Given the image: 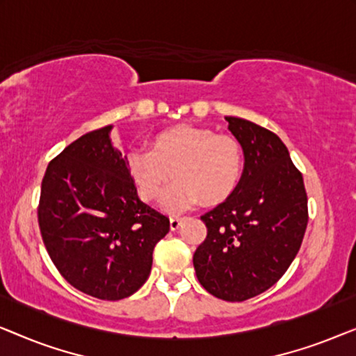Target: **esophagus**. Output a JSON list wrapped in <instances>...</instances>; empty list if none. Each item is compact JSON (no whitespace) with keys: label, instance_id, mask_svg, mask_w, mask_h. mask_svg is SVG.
Returning <instances> with one entry per match:
<instances>
[{"label":"esophagus","instance_id":"esophagus-1","mask_svg":"<svg viewBox=\"0 0 356 356\" xmlns=\"http://www.w3.org/2000/svg\"><path fill=\"white\" fill-rule=\"evenodd\" d=\"M179 225H181V217L173 216L170 218V228H172V230H178Z\"/></svg>","mask_w":356,"mask_h":356}]
</instances>
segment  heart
Here are the masks:
<instances>
[{"label": "heart", "mask_w": 356, "mask_h": 356, "mask_svg": "<svg viewBox=\"0 0 356 356\" xmlns=\"http://www.w3.org/2000/svg\"><path fill=\"white\" fill-rule=\"evenodd\" d=\"M126 168L147 202L162 196L175 173L178 179L165 191L162 204L178 212L197 201L206 206L225 201L241 181L245 154L230 134L181 124L155 134L150 149H131Z\"/></svg>", "instance_id": "b5f03b06"}]
</instances>
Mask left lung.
Listing matches in <instances>:
<instances>
[{"instance_id":"obj_1","label":"left lung","mask_w":356,"mask_h":356,"mask_svg":"<svg viewBox=\"0 0 356 356\" xmlns=\"http://www.w3.org/2000/svg\"><path fill=\"white\" fill-rule=\"evenodd\" d=\"M227 121L245 170L235 191L201 216L207 236L193 264L209 293L245 301L270 289L295 259L308 225V196L279 136L243 118Z\"/></svg>"}]
</instances>
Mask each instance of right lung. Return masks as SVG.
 <instances>
[{"mask_svg": "<svg viewBox=\"0 0 356 356\" xmlns=\"http://www.w3.org/2000/svg\"><path fill=\"white\" fill-rule=\"evenodd\" d=\"M110 129L81 136L48 163L37 216L63 279L82 293L116 301L147 280L170 218L140 201Z\"/></svg>", "mask_w": 356, "mask_h": 356, "instance_id": "1", "label": "right lung"}]
</instances>
